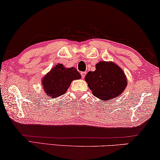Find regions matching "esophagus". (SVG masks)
Segmentation results:
<instances>
[{"label": "esophagus", "mask_w": 160, "mask_h": 160, "mask_svg": "<svg viewBox=\"0 0 160 160\" xmlns=\"http://www.w3.org/2000/svg\"><path fill=\"white\" fill-rule=\"evenodd\" d=\"M80 74H81V76H82V78H84L85 75H86V72H82Z\"/></svg>", "instance_id": "34e87169"}]
</instances>
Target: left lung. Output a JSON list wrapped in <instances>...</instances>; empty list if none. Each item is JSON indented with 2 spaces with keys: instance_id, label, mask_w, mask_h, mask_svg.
I'll list each match as a JSON object with an SVG mask.
<instances>
[{
  "instance_id": "left-lung-1",
  "label": "left lung",
  "mask_w": 160,
  "mask_h": 160,
  "mask_svg": "<svg viewBox=\"0 0 160 160\" xmlns=\"http://www.w3.org/2000/svg\"><path fill=\"white\" fill-rule=\"evenodd\" d=\"M88 88L94 96L108 101L122 95L128 85L124 72L113 62L102 61L96 64V70L85 75Z\"/></svg>"
}]
</instances>
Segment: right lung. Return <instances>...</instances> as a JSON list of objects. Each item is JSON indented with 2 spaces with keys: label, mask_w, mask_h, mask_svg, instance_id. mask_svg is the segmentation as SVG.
<instances>
[{
  "label": "right lung",
  "mask_w": 160,
  "mask_h": 160,
  "mask_svg": "<svg viewBox=\"0 0 160 160\" xmlns=\"http://www.w3.org/2000/svg\"><path fill=\"white\" fill-rule=\"evenodd\" d=\"M80 78V74L75 67L67 68L62 64H57L45 75L41 83L46 96L56 98L66 93L73 80Z\"/></svg>",
  "instance_id": "add662e5"
}]
</instances>
